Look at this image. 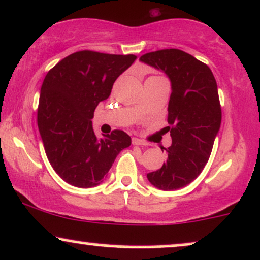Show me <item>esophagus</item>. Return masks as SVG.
Here are the masks:
<instances>
[{"instance_id": "obj_1", "label": "esophagus", "mask_w": 260, "mask_h": 260, "mask_svg": "<svg viewBox=\"0 0 260 260\" xmlns=\"http://www.w3.org/2000/svg\"><path fill=\"white\" fill-rule=\"evenodd\" d=\"M132 143H133V145H146V143L139 138H133Z\"/></svg>"}]
</instances>
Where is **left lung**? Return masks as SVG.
Listing matches in <instances>:
<instances>
[{
	"mask_svg": "<svg viewBox=\"0 0 260 260\" xmlns=\"http://www.w3.org/2000/svg\"><path fill=\"white\" fill-rule=\"evenodd\" d=\"M139 60L164 71L172 86L167 118L172 145L165 149L167 161L146 177L160 190L180 189L200 176L219 132L221 108L217 82L205 62L180 49L150 52Z\"/></svg>",
	"mask_w": 260,
	"mask_h": 260,
	"instance_id": "obj_1",
	"label": "left lung"
}]
</instances>
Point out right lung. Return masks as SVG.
<instances>
[{
	"mask_svg": "<svg viewBox=\"0 0 260 260\" xmlns=\"http://www.w3.org/2000/svg\"><path fill=\"white\" fill-rule=\"evenodd\" d=\"M133 54L80 51L52 68L40 93L37 124L47 157L57 174L77 187L99 185L116 156L132 143L123 131L96 138L94 110L114 82L133 64Z\"/></svg>",
	"mask_w": 260,
	"mask_h": 260,
	"instance_id": "add662e5",
	"label": "right lung"
}]
</instances>
